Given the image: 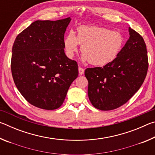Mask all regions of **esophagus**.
Returning <instances> with one entry per match:
<instances>
[{"instance_id": "obj_1", "label": "esophagus", "mask_w": 155, "mask_h": 155, "mask_svg": "<svg viewBox=\"0 0 155 155\" xmlns=\"http://www.w3.org/2000/svg\"><path fill=\"white\" fill-rule=\"evenodd\" d=\"M78 72H79V74L80 75H82L84 74V69L82 68L79 67L78 68Z\"/></svg>"}]
</instances>
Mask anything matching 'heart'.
Instances as JSON below:
<instances>
[{
    "label": "heart",
    "instance_id": "heart-1",
    "mask_svg": "<svg viewBox=\"0 0 155 155\" xmlns=\"http://www.w3.org/2000/svg\"><path fill=\"white\" fill-rule=\"evenodd\" d=\"M124 42V37L118 31L82 25L77 28V36L72 30L69 31L64 40V48L65 54L71 59L81 44L83 61L96 66H104L117 58Z\"/></svg>",
    "mask_w": 155,
    "mask_h": 155
}]
</instances>
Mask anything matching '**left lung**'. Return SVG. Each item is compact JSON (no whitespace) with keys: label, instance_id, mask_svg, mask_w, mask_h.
<instances>
[{"label":"left lung","instance_id":"obj_1","mask_svg":"<svg viewBox=\"0 0 155 155\" xmlns=\"http://www.w3.org/2000/svg\"><path fill=\"white\" fill-rule=\"evenodd\" d=\"M129 39L114 61L103 67L88 68L89 99L95 108H118L137 92L146 77L148 59L146 45L140 34L129 27Z\"/></svg>","mask_w":155,"mask_h":155}]
</instances>
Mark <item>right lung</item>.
<instances>
[{
	"mask_svg": "<svg viewBox=\"0 0 155 155\" xmlns=\"http://www.w3.org/2000/svg\"><path fill=\"white\" fill-rule=\"evenodd\" d=\"M70 18L37 20L15 38L11 69L15 85L32 105L58 109L78 75L77 62L64 52V34Z\"/></svg>",
	"mask_w": 155,
	"mask_h": 155,
	"instance_id": "obj_1",
	"label": "right lung"
}]
</instances>
